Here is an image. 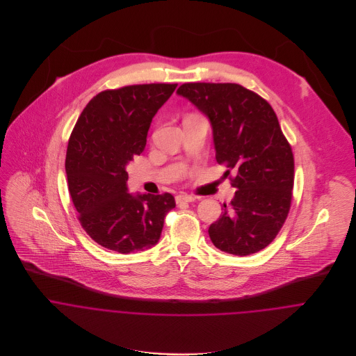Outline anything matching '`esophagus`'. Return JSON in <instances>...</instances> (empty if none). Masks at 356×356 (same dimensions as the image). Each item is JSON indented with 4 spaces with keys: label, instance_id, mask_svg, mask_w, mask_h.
Instances as JSON below:
<instances>
[{
    "label": "esophagus",
    "instance_id": "esophagus-1",
    "mask_svg": "<svg viewBox=\"0 0 356 356\" xmlns=\"http://www.w3.org/2000/svg\"><path fill=\"white\" fill-rule=\"evenodd\" d=\"M175 200H177V204L192 203V202H196V197H193L191 195H186V193H181L175 197Z\"/></svg>",
    "mask_w": 356,
    "mask_h": 356
}]
</instances>
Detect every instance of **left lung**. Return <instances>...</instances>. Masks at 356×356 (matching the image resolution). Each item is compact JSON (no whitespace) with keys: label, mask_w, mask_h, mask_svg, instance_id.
Returning <instances> with one entry per match:
<instances>
[{"label":"left lung","mask_w":356,"mask_h":356,"mask_svg":"<svg viewBox=\"0 0 356 356\" xmlns=\"http://www.w3.org/2000/svg\"><path fill=\"white\" fill-rule=\"evenodd\" d=\"M204 113L212 127L216 161L236 172L230 207L213 222L212 244L247 256L266 248L281 230L292 202V148L271 105L237 83H184L177 90Z\"/></svg>","instance_id":"obj_1"}]
</instances>
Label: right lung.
Here are the masks:
<instances>
[{
	"label": "right lung",
	"mask_w": 356,
	"mask_h": 356,
	"mask_svg": "<svg viewBox=\"0 0 356 356\" xmlns=\"http://www.w3.org/2000/svg\"><path fill=\"white\" fill-rule=\"evenodd\" d=\"M177 83L105 90L82 111L68 141V191L85 232L104 248L131 254L160 240L175 207L170 193H130L127 164L147 145L153 116Z\"/></svg>",
	"instance_id": "add662e5"
}]
</instances>
